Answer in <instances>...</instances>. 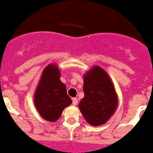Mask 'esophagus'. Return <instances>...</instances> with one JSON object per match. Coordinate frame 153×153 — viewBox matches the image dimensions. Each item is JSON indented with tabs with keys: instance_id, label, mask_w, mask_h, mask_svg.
Here are the masks:
<instances>
[{
	"instance_id": "obj_1",
	"label": "esophagus",
	"mask_w": 153,
	"mask_h": 153,
	"mask_svg": "<svg viewBox=\"0 0 153 153\" xmlns=\"http://www.w3.org/2000/svg\"><path fill=\"white\" fill-rule=\"evenodd\" d=\"M72 104L73 105L78 104V99H77V98H73L72 99Z\"/></svg>"
}]
</instances>
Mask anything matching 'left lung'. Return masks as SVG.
<instances>
[{"instance_id": "left-lung-1", "label": "left lung", "mask_w": 153, "mask_h": 153, "mask_svg": "<svg viewBox=\"0 0 153 153\" xmlns=\"http://www.w3.org/2000/svg\"><path fill=\"white\" fill-rule=\"evenodd\" d=\"M84 97L79 110L92 126L104 124L114 115L118 105V96L114 83L104 69L93 66L83 74Z\"/></svg>"}]
</instances>
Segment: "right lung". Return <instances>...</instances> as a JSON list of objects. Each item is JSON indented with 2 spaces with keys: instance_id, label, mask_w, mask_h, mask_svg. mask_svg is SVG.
Wrapping results in <instances>:
<instances>
[{
  "instance_id": "right-lung-1",
  "label": "right lung",
  "mask_w": 153,
  "mask_h": 153,
  "mask_svg": "<svg viewBox=\"0 0 153 153\" xmlns=\"http://www.w3.org/2000/svg\"><path fill=\"white\" fill-rule=\"evenodd\" d=\"M61 71L56 64H50L43 69L34 93V104L45 120L54 122L63 110L71 104L67 94L66 85L60 79Z\"/></svg>"
}]
</instances>
